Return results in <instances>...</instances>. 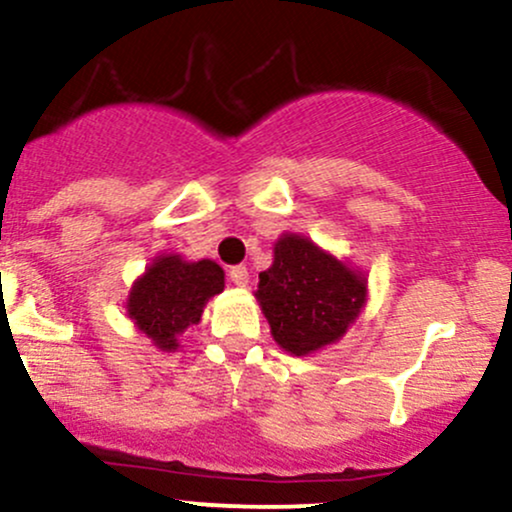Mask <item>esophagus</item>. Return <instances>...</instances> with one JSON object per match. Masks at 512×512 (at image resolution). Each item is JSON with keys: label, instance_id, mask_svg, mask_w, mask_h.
I'll return each instance as SVG.
<instances>
[{"label": "esophagus", "instance_id": "esophagus-1", "mask_svg": "<svg viewBox=\"0 0 512 512\" xmlns=\"http://www.w3.org/2000/svg\"><path fill=\"white\" fill-rule=\"evenodd\" d=\"M228 276H231L233 284L240 286V289H245V286L250 284V272H248V267H243V264H238V267H233L231 272H228Z\"/></svg>", "mask_w": 512, "mask_h": 512}]
</instances>
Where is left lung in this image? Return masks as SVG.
Segmentation results:
<instances>
[{
	"label": "left lung",
	"instance_id": "1",
	"mask_svg": "<svg viewBox=\"0 0 512 512\" xmlns=\"http://www.w3.org/2000/svg\"><path fill=\"white\" fill-rule=\"evenodd\" d=\"M366 291L361 272L310 238L284 233L255 296L274 342L293 356H308L344 337L366 305Z\"/></svg>",
	"mask_w": 512,
	"mask_h": 512
}]
</instances>
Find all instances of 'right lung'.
<instances>
[{"label": "right lung", "mask_w": 512, "mask_h": 512, "mask_svg": "<svg viewBox=\"0 0 512 512\" xmlns=\"http://www.w3.org/2000/svg\"><path fill=\"white\" fill-rule=\"evenodd\" d=\"M223 291V269L211 260L187 262L161 255L134 281L127 315L161 351L178 349V337L202 320L209 298Z\"/></svg>", "instance_id": "add662e5"}]
</instances>
